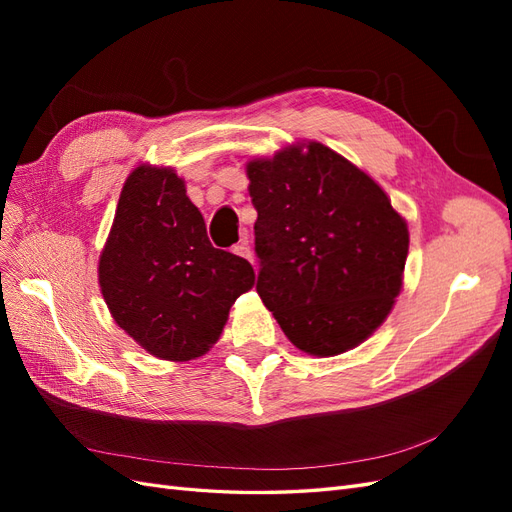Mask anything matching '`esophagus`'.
<instances>
[{
  "label": "esophagus",
  "mask_w": 512,
  "mask_h": 512,
  "mask_svg": "<svg viewBox=\"0 0 512 512\" xmlns=\"http://www.w3.org/2000/svg\"><path fill=\"white\" fill-rule=\"evenodd\" d=\"M232 254H237V256H241V258H245V260L254 262V254H252V250H250V243H247V235H243L237 245H232Z\"/></svg>",
  "instance_id": "esophagus-1"
}]
</instances>
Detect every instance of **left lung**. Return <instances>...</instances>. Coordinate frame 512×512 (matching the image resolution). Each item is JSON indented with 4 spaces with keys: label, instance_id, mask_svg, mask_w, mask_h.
<instances>
[{
    "label": "left lung",
    "instance_id": "left-lung-1",
    "mask_svg": "<svg viewBox=\"0 0 512 512\" xmlns=\"http://www.w3.org/2000/svg\"><path fill=\"white\" fill-rule=\"evenodd\" d=\"M260 273L256 290L299 350L342 354L391 314L408 224L361 168L322 143L247 162Z\"/></svg>",
    "mask_w": 512,
    "mask_h": 512
}]
</instances>
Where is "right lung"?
<instances>
[{
    "instance_id": "obj_1",
    "label": "right lung",
    "mask_w": 512,
    "mask_h": 512,
    "mask_svg": "<svg viewBox=\"0 0 512 512\" xmlns=\"http://www.w3.org/2000/svg\"><path fill=\"white\" fill-rule=\"evenodd\" d=\"M254 277L245 258L211 245L203 215L173 168L132 170L98 280L115 322L134 342L164 361L203 356Z\"/></svg>"
}]
</instances>
